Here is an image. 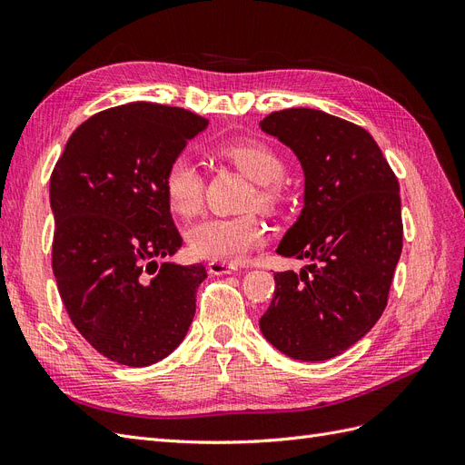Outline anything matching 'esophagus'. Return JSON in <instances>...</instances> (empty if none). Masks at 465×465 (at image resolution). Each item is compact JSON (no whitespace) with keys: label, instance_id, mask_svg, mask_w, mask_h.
I'll return each instance as SVG.
<instances>
[{"label":"esophagus","instance_id":"esophagus-1","mask_svg":"<svg viewBox=\"0 0 465 465\" xmlns=\"http://www.w3.org/2000/svg\"><path fill=\"white\" fill-rule=\"evenodd\" d=\"M207 270L211 275H227V273H232L238 270V265L234 263H229V262H211L207 265Z\"/></svg>","mask_w":465,"mask_h":465}]
</instances>
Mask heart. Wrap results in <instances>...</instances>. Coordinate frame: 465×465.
I'll return each instance as SVG.
<instances>
[{"instance_id": "heart-1", "label": "heart", "mask_w": 465, "mask_h": 465, "mask_svg": "<svg viewBox=\"0 0 465 465\" xmlns=\"http://www.w3.org/2000/svg\"><path fill=\"white\" fill-rule=\"evenodd\" d=\"M221 154L258 186V202L275 207L281 198L279 182L285 164L279 154L262 142H231L221 145ZM163 190L168 207L182 217H192L203 203V176L188 154H176L168 163ZM265 227L256 217H211L193 224L188 244L193 256L213 262H241L265 242Z\"/></svg>"}]
</instances>
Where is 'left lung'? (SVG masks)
I'll return each mask as SVG.
<instances>
[{
	"instance_id": "left-lung-1",
	"label": "left lung",
	"mask_w": 465,
	"mask_h": 465,
	"mask_svg": "<svg viewBox=\"0 0 465 465\" xmlns=\"http://www.w3.org/2000/svg\"><path fill=\"white\" fill-rule=\"evenodd\" d=\"M260 125L292 149L304 171V207L277 252L314 262L301 273H275L260 330L287 357L326 361L355 345L388 304L403 244L400 184L357 124L287 108Z\"/></svg>"
}]
</instances>
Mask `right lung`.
<instances>
[{
    "instance_id": "obj_1",
    "label": "right lung",
    "mask_w": 465,
    "mask_h": 465,
    "mask_svg": "<svg viewBox=\"0 0 465 465\" xmlns=\"http://www.w3.org/2000/svg\"><path fill=\"white\" fill-rule=\"evenodd\" d=\"M207 124L176 106H114L83 122L54 166L55 283L79 333L118 364L171 355L193 320L207 272L157 263L182 246L163 178Z\"/></svg>"
}]
</instances>
